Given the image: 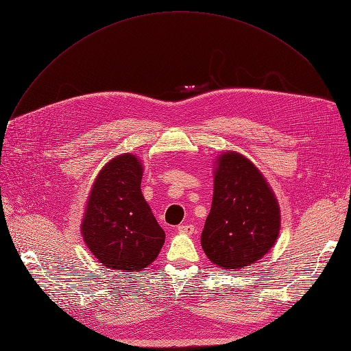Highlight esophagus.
Wrapping results in <instances>:
<instances>
[{
    "mask_svg": "<svg viewBox=\"0 0 351 351\" xmlns=\"http://www.w3.org/2000/svg\"><path fill=\"white\" fill-rule=\"evenodd\" d=\"M178 230L180 232V233H186V234H192L193 232H195V226L193 225H179L178 226Z\"/></svg>",
    "mask_w": 351,
    "mask_h": 351,
    "instance_id": "esophagus-1",
    "label": "esophagus"
}]
</instances>
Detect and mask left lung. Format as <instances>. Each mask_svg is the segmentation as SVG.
<instances>
[{
  "label": "left lung",
  "instance_id": "left-lung-1",
  "mask_svg": "<svg viewBox=\"0 0 351 351\" xmlns=\"http://www.w3.org/2000/svg\"><path fill=\"white\" fill-rule=\"evenodd\" d=\"M212 208L200 236L209 261L226 270L253 265L271 249L280 209L261 171L243 155H219Z\"/></svg>",
  "mask_w": 351,
  "mask_h": 351
}]
</instances>
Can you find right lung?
<instances>
[{"instance_id":"add662e5","label":"right lung","mask_w":351,"mask_h":351,"mask_svg":"<svg viewBox=\"0 0 351 351\" xmlns=\"http://www.w3.org/2000/svg\"><path fill=\"white\" fill-rule=\"evenodd\" d=\"M142 172L138 158L123 154L104 166L90 189L81 232L108 269L141 271L165 243V232L141 191Z\"/></svg>"}]
</instances>
